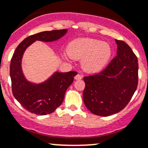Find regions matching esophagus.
<instances>
[{"instance_id":"esophagus-1","label":"esophagus","mask_w":148,"mask_h":148,"mask_svg":"<svg viewBox=\"0 0 148 148\" xmlns=\"http://www.w3.org/2000/svg\"><path fill=\"white\" fill-rule=\"evenodd\" d=\"M82 75H80V74H77V75L74 77V79H75L76 80H79V79H82Z\"/></svg>"}]
</instances>
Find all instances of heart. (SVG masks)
Returning <instances> with one entry per match:
<instances>
[{
	"label": "heart",
	"instance_id": "heart-1",
	"mask_svg": "<svg viewBox=\"0 0 148 148\" xmlns=\"http://www.w3.org/2000/svg\"><path fill=\"white\" fill-rule=\"evenodd\" d=\"M67 53L71 58L82 59V66L89 73L102 70L112 56V49L107 42L91 38H77L67 46Z\"/></svg>",
	"mask_w": 148,
	"mask_h": 148
}]
</instances>
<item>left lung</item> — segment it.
<instances>
[{
  "mask_svg": "<svg viewBox=\"0 0 148 148\" xmlns=\"http://www.w3.org/2000/svg\"><path fill=\"white\" fill-rule=\"evenodd\" d=\"M117 56L105 69L84 77L83 100L86 108L96 115L107 117L123 110L136 91L138 62L131 48L115 39Z\"/></svg>",
  "mask_w": 148,
  "mask_h": 148,
  "instance_id": "obj_1",
  "label": "left lung"
}]
</instances>
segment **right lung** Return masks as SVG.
<instances>
[{
  "label": "right lung",
  "instance_id": "1",
  "mask_svg": "<svg viewBox=\"0 0 148 148\" xmlns=\"http://www.w3.org/2000/svg\"><path fill=\"white\" fill-rule=\"evenodd\" d=\"M67 31V29L53 30L34 34L21 41L15 50L10 65L12 92L16 100L30 112L46 115L54 112L63 102L66 91L72 84L74 77L77 73L56 71L44 82H30L22 71L21 60L23 53L36 41H55L63 37Z\"/></svg>",
  "mask_w": 148,
  "mask_h": 148
}]
</instances>
